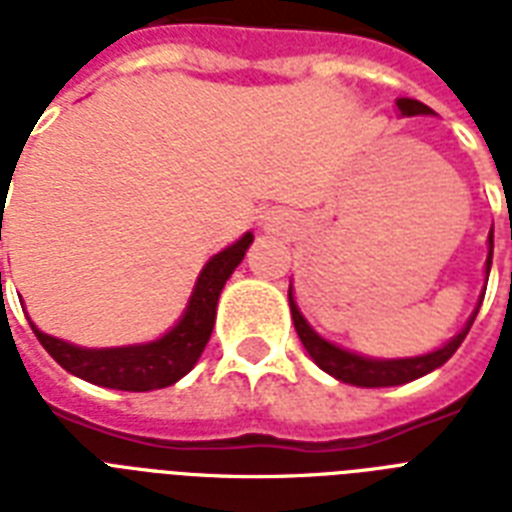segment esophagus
Wrapping results in <instances>:
<instances>
[{"label":"esophagus","instance_id":"esophagus-1","mask_svg":"<svg viewBox=\"0 0 512 512\" xmlns=\"http://www.w3.org/2000/svg\"><path fill=\"white\" fill-rule=\"evenodd\" d=\"M284 225H287V217L281 215V212H276V209L260 215V228H263V231H281Z\"/></svg>","mask_w":512,"mask_h":512}]
</instances>
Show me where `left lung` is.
I'll list each match as a JSON object with an SVG mask.
<instances>
[{
	"instance_id": "obj_1",
	"label": "left lung",
	"mask_w": 512,
	"mask_h": 512,
	"mask_svg": "<svg viewBox=\"0 0 512 512\" xmlns=\"http://www.w3.org/2000/svg\"><path fill=\"white\" fill-rule=\"evenodd\" d=\"M401 116H428L433 114L425 103L412 98H398L396 100ZM492 255H494V236L489 233V255H486V279H489V271H492ZM484 300V295H481ZM481 300H478L476 311L468 319V324L452 337V340L441 345L438 350H430V353H422V356H409V358H372L361 356V353H353V350H345L335 342L324 340V337L316 332V329L305 321V316L300 313L295 303V295H292V284H289V311H292V321H295L297 337L303 340L308 356L316 361L319 369H324L327 374H332L335 380L348 382V385H356V388H390V385H404V382H412L417 377H425L438 366H444L449 358L454 356V350L460 348L465 335L473 327L476 321V313L481 308Z\"/></svg>"
}]
</instances>
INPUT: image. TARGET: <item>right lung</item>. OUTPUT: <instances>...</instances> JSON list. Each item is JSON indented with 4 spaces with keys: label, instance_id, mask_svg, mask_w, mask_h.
<instances>
[{
    "label": "right lung",
    "instance_id": "add662e5",
    "mask_svg": "<svg viewBox=\"0 0 512 512\" xmlns=\"http://www.w3.org/2000/svg\"><path fill=\"white\" fill-rule=\"evenodd\" d=\"M252 241H255V236L247 231L239 241H233L231 247L209 257V263L201 268L199 279L193 284L183 316L159 340L122 345V348H79L74 342L44 335L42 329H36L34 321H28V324L34 329L36 340L44 345V350L74 377H82V380L100 385V388L132 390V393L167 388L191 372L207 348L212 327H215L220 292H223L225 281L231 279V273L236 271V265L244 260Z\"/></svg>",
    "mask_w": 512,
    "mask_h": 512
}]
</instances>
